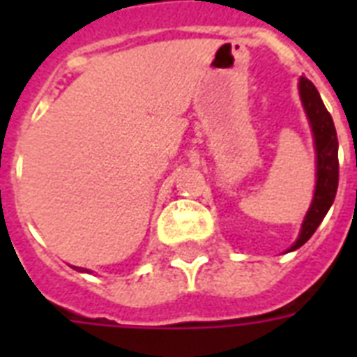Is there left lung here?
<instances>
[{"label":"left lung","mask_w":357,"mask_h":357,"mask_svg":"<svg viewBox=\"0 0 357 357\" xmlns=\"http://www.w3.org/2000/svg\"><path fill=\"white\" fill-rule=\"evenodd\" d=\"M298 92L300 100H302V107L305 111V116L310 120L311 135H313V144H315V192H313V200L307 209L300 228L298 238L294 241L293 246L287 252L300 248L315 234L322 218L326 217L330 211L335 195H337L339 185V142L337 133H335V126L330 116V113L324 107L321 100V94L315 89V85L305 77H300L298 81Z\"/></svg>","instance_id":"left-lung-1"}]
</instances>
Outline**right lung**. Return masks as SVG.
<instances>
[{
	"label": "right lung",
	"mask_w": 357,
	"mask_h": 357,
	"mask_svg": "<svg viewBox=\"0 0 357 357\" xmlns=\"http://www.w3.org/2000/svg\"><path fill=\"white\" fill-rule=\"evenodd\" d=\"M74 268L77 272H89V274H91V272H92V271H89V268H81V266H74Z\"/></svg>",
	"instance_id": "right-lung-1"
}]
</instances>
